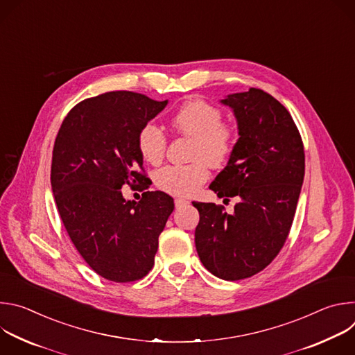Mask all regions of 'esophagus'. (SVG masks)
I'll list each match as a JSON object with an SVG mask.
<instances>
[{
  "mask_svg": "<svg viewBox=\"0 0 355 355\" xmlns=\"http://www.w3.org/2000/svg\"><path fill=\"white\" fill-rule=\"evenodd\" d=\"M174 202H175V207H177V208H178V207H181V205L188 204V200H187V199H182V198H177Z\"/></svg>",
  "mask_w": 355,
  "mask_h": 355,
  "instance_id": "1",
  "label": "esophagus"
}]
</instances>
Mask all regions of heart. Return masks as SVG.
<instances>
[{"instance_id":"b5f03b06","label":"heart","mask_w":355,"mask_h":355,"mask_svg":"<svg viewBox=\"0 0 355 355\" xmlns=\"http://www.w3.org/2000/svg\"><path fill=\"white\" fill-rule=\"evenodd\" d=\"M222 112L204 99H189L173 115L171 126L180 135L192 139L191 164L166 166L156 171L159 189L177 196H188L209 178L208 164L225 166L236 144L234 129L222 122ZM141 157L150 164H159L167 148V137L162 128L148 122L137 135Z\"/></svg>"}]
</instances>
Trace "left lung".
Returning a JSON list of instances; mask_svg holds the SVG:
<instances>
[{
    "label": "left lung",
    "instance_id": "8db88e82",
    "mask_svg": "<svg viewBox=\"0 0 355 355\" xmlns=\"http://www.w3.org/2000/svg\"><path fill=\"white\" fill-rule=\"evenodd\" d=\"M220 103L233 110L240 137L209 188L239 202L232 215L222 205L192 202L199 212L195 245L209 272L237 281L263 271L285 244L305 175V151L291 114L272 95L250 88Z\"/></svg>",
    "mask_w": 355,
    "mask_h": 355
}]
</instances>
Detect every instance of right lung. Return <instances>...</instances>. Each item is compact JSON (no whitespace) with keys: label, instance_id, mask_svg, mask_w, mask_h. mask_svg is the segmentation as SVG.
Listing matches in <instances>:
<instances>
[{"label":"right lung","instance_id":"obj_1","mask_svg":"<svg viewBox=\"0 0 355 355\" xmlns=\"http://www.w3.org/2000/svg\"><path fill=\"white\" fill-rule=\"evenodd\" d=\"M167 101L112 91L77 104L55 140L50 181L63 225L85 263L103 278L132 282L155 266L159 236L174 199L144 191L137 135ZM128 183L144 191L136 202L123 198Z\"/></svg>","mask_w":355,"mask_h":355}]
</instances>
